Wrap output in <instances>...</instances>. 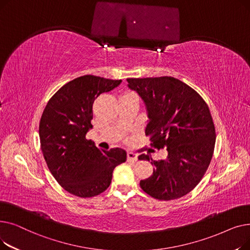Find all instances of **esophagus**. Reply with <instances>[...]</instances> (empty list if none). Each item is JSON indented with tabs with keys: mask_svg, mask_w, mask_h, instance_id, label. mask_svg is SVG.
<instances>
[{
	"mask_svg": "<svg viewBox=\"0 0 250 250\" xmlns=\"http://www.w3.org/2000/svg\"><path fill=\"white\" fill-rule=\"evenodd\" d=\"M127 160L128 161H137L138 154H136L134 152H127Z\"/></svg>",
	"mask_w": 250,
	"mask_h": 250,
	"instance_id": "esophagus-1",
	"label": "esophagus"
}]
</instances>
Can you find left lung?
<instances>
[{"mask_svg":"<svg viewBox=\"0 0 250 250\" xmlns=\"http://www.w3.org/2000/svg\"><path fill=\"white\" fill-rule=\"evenodd\" d=\"M127 82L146 103L151 147L168 152L159 161L148 154L139 156L156 168L149 178L141 180V188L159 201L179 199L199 185L214 154L216 130L208 104L173 77L128 78Z\"/></svg>","mask_w":250,"mask_h":250,"instance_id":"8db88e82","label":"left lung"}]
</instances>
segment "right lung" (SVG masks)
<instances>
[{
	"label": "right lung",
	"mask_w": 250,
	"mask_h": 250,
	"mask_svg": "<svg viewBox=\"0 0 250 250\" xmlns=\"http://www.w3.org/2000/svg\"><path fill=\"white\" fill-rule=\"evenodd\" d=\"M121 83L93 75L76 78L52 95L42 112L39 138L47 167L64 190L79 198L106 190L113 169L126 160L124 149L101 151L86 139L94 100Z\"/></svg>",
	"instance_id": "add662e5"
}]
</instances>
